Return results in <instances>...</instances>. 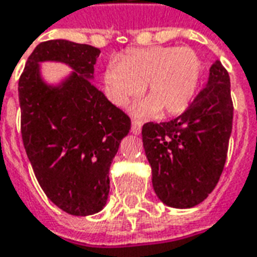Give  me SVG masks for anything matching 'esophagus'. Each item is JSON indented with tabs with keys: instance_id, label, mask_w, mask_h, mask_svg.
I'll use <instances>...</instances> for the list:
<instances>
[{
	"instance_id": "1",
	"label": "esophagus",
	"mask_w": 257,
	"mask_h": 257,
	"mask_svg": "<svg viewBox=\"0 0 257 257\" xmlns=\"http://www.w3.org/2000/svg\"><path fill=\"white\" fill-rule=\"evenodd\" d=\"M131 131L135 135H139L142 132V121H139V119H132V128H131Z\"/></svg>"
}]
</instances>
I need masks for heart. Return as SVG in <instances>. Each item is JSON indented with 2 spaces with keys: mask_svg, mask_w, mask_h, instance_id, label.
Segmentation results:
<instances>
[{
  "mask_svg": "<svg viewBox=\"0 0 257 257\" xmlns=\"http://www.w3.org/2000/svg\"><path fill=\"white\" fill-rule=\"evenodd\" d=\"M201 74V59L190 47H149L129 49L112 60L104 73L106 92L117 106L139 96L146 85L147 100L138 114L171 115L182 111L193 97Z\"/></svg>",
  "mask_w": 257,
  "mask_h": 257,
  "instance_id": "b5f03b06",
  "label": "heart"
}]
</instances>
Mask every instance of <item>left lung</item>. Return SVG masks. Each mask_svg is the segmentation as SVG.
I'll return each instance as SVG.
<instances>
[{
	"mask_svg": "<svg viewBox=\"0 0 257 257\" xmlns=\"http://www.w3.org/2000/svg\"><path fill=\"white\" fill-rule=\"evenodd\" d=\"M232 111L230 75L216 60L206 85L180 115L143 125L153 187L164 204L191 208L213 191L226 164Z\"/></svg>",
	"mask_w": 257,
	"mask_h": 257,
	"instance_id": "obj_1",
	"label": "left lung"
}]
</instances>
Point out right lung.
Here are the masks:
<instances>
[{
    "instance_id": "add662e5",
    "label": "right lung",
    "mask_w": 257,
    "mask_h": 257,
    "mask_svg": "<svg viewBox=\"0 0 257 257\" xmlns=\"http://www.w3.org/2000/svg\"><path fill=\"white\" fill-rule=\"evenodd\" d=\"M99 53L66 40L41 42L19 78L20 131L34 175L48 198L75 216L106 205L110 165L131 129L128 114L90 81ZM45 60L63 61L74 73L62 87H48L38 68Z\"/></svg>"
}]
</instances>
